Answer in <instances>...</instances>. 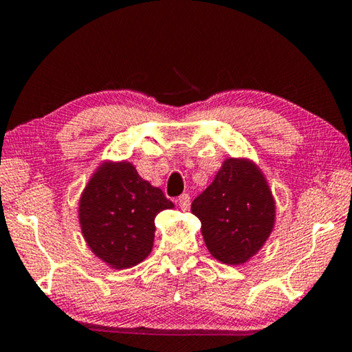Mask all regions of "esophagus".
I'll return each instance as SVG.
<instances>
[{
	"label": "esophagus",
	"mask_w": 352,
	"mask_h": 352,
	"mask_svg": "<svg viewBox=\"0 0 352 352\" xmlns=\"http://www.w3.org/2000/svg\"><path fill=\"white\" fill-rule=\"evenodd\" d=\"M177 204H179V208L181 210H189V206H190V197H189V194H182L179 199H177Z\"/></svg>",
	"instance_id": "34e87169"
}]
</instances>
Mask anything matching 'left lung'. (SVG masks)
Returning <instances> with one entry per match:
<instances>
[{
    "mask_svg": "<svg viewBox=\"0 0 352 352\" xmlns=\"http://www.w3.org/2000/svg\"><path fill=\"white\" fill-rule=\"evenodd\" d=\"M211 256L239 266L252 259L276 224V200L256 163L226 158L214 179L192 201Z\"/></svg>",
    "mask_w": 352,
    "mask_h": 352,
    "instance_id": "left-lung-1",
    "label": "left lung"
}]
</instances>
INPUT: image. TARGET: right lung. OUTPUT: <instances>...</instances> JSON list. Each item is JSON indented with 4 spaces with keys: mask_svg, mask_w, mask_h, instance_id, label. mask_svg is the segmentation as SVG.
Returning <instances> with one entry per match:
<instances>
[{
    "mask_svg": "<svg viewBox=\"0 0 352 352\" xmlns=\"http://www.w3.org/2000/svg\"><path fill=\"white\" fill-rule=\"evenodd\" d=\"M175 208L129 162H104L81 192L78 219L85 242L112 269L142 263L152 252L155 216Z\"/></svg>",
    "mask_w": 352,
    "mask_h": 352,
    "instance_id": "add662e5",
    "label": "right lung"
}]
</instances>
